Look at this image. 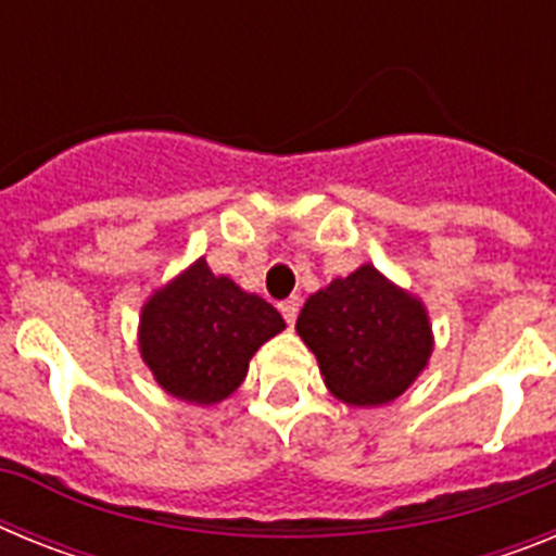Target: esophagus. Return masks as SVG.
<instances>
[{
  "label": "esophagus",
  "mask_w": 556,
  "mask_h": 556,
  "mask_svg": "<svg viewBox=\"0 0 556 556\" xmlns=\"http://www.w3.org/2000/svg\"><path fill=\"white\" fill-rule=\"evenodd\" d=\"M278 308H281L283 320H287L289 326H292L294 317H298V312H301V298H298V294H292V298H287V301L278 303Z\"/></svg>",
  "instance_id": "1"
}]
</instances>
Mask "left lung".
<instances>
[{
  "mask_svg": "<svg viewBox=\"0 0 556 556\" xmlns=\"http://www.w3.org/2000/svg\"><path fill=\"white\" fill-rule=\"evenodd\" d=\"M294 328L317 356L331 395L348 406H381L404 395L434 348L424 303L372 264L314 292Z\"/></svg>",
  "mask_w": 556,
  "mask_h": 556,
  "instance_id": "8db88e82",
  "label": "left lung"
}]
</instances>
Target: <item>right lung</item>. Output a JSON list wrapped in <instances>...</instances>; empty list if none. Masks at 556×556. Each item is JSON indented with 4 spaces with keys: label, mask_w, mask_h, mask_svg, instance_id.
<instances>
[{
    "label": "right lung",
    "mask_w": 556,
    "mask_h": 556,
    "mask_svg": "<svg viewBox=\"0 0 556 556\" xmlns=\"http://www.w3.org/2000/svg\"><path fill=\"white\" fill-rule=\"evenodd\" d=\"M283 328V317L264 298L198 258L144 303L139 348L169 395L211 406L242 384L253 353Z\"/></svg>",
    "instance_id": "add662e5"
}]
</instances>
